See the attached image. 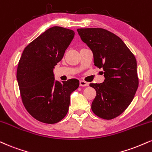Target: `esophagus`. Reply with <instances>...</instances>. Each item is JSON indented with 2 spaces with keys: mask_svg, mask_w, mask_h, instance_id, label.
<instances>
[{
  "mask_svg": "<svg viewBox=\"0 0 152 152\" xmlns=\"http://www.w3.org/2000/svg\"><path fill=\"white\" fill-rule=\"evenodd\" d=\"M79 83H80V86H88V83H87V82L84 81H79Z\"/></svg>",
  "mask_w": 152,
  "mask_h": 152,
  "instance_id": "34e87169",
  "label": "esophagus"
}]
</instances>
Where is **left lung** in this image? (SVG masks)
Wrapping results in <instances>:
<instances>
[{"label": "left lung", "instance_id": "left-lung-1", "mask_svg": "<svg viewBox=\"0 0 152 152\" xmlns=\"http://www.w3.org/2000/svg\"><path fill=\"white\" fill-rule=\"evenodd\" d=\"M80 37L92 51L94 64L103 68L105 79L90 83L96 91L91 105L94 114L111 120L129 105L139 86L137 61L119 37L102 28L77 29Z\"/></svg>", "mask_w": 152, "mask_h": 152}]
</instances>
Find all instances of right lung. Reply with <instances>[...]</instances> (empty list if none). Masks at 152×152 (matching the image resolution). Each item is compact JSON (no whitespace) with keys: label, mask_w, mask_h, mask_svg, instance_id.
Instances as JSON below:
<instances>
[{"label":"right lung","mask_w":152,"mask_h":152,"mask_svg":"<svg viewBox=\"0 0 152 152\" xmlns=\"http://www.w3.org/2000/svg\"><path fill=\"white\" fill-rule=\"evenodd\" d=\"M74 34L69 29L51 27L25 47L19 61L17 80L24 106L42 122L54 124L64 118L71 94L79 86L77 79L61 82L54 74Z\"/></svg>","instance_id":"obj_1"}]
</instances>
